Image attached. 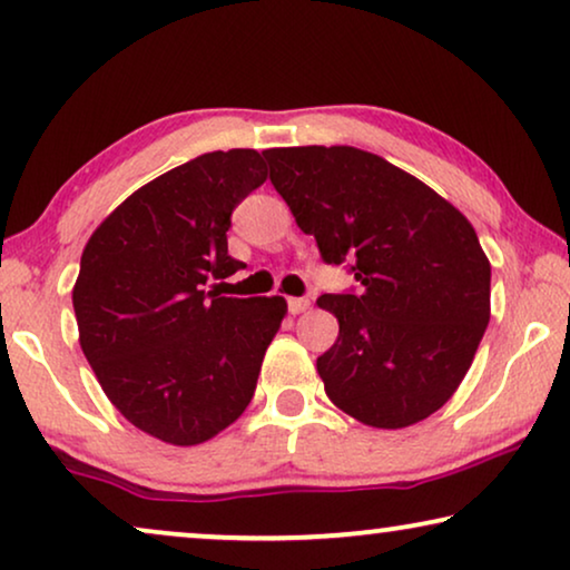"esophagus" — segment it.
<instances>
[{
	"label": "esophagus",
	"instance_id": "obj_1",
	"mask_svg": "<svg viewBox=\"0 0 570 570\" xmlns=\"http://www.w3.org/2000/svg\"><path fill=\"white\" fill-rule=\"evenodd\" d=\"M309 309V299H304V296H288V312L292 315H302V312Z\"/></svg>",
	"mask_w": 570,
	"mask_h": 570
}]
</instances>
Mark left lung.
Wrapping results in <instances>:
<instances>
[{
    "mask_svg": "<svg viewBox=\"0 0 570 570\" xmlns=\"http://www.w3.org/2000/svg\"><path fill=\"white\" fill-rule=\"evenodd\" d=\"M271 183L325 263L351 261L358 294H323L338 341L317 358L335 407L405 429L454 395L491 320V263L460 208L354 147L263 151Z\"/></svg>",
    "mask_w": 570,
    "mask_h": 570,
    "instance_id": "left-lung-1",
    "label": "left lung"
}]
</instances>
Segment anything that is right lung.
<instances>
[{
  "label": "right lung",
  "mask_w": 570,
  "mask_h": 570,
  "mask_svg": "<svg viewBox=\"0 0 570 570\" xmlns=\"http://www.w3.org/2000/svg\"><path fill=\"white\" fill-rule=\"evenodd\" d=\"M268 178L255 149L208 151L116 206L87 239L71 288L79 346L128 423L196 446L250 405L284 296H219L229 216Z\"/></svg>",
  "instance_id": "obj_1"
}]
</instances>
